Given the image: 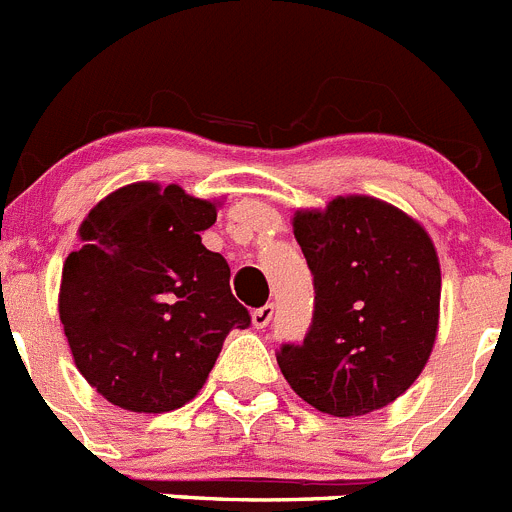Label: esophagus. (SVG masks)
Listing matches in <instances>:
<instances>
[{
    "instance_id": "34e87169",
    "label": "esophagus",
    "mask_w": 512,
    "mask_h": 512,
    "mask_svg": "<svg viewBox=\"0 0 512 512\" xmlns=\"http://www.w3.org/2000/svg\"><path fill=\"white\" fill-rule=\"evenodd\" d=\"M272 315H275V305L267 303L262 308L252 310V323H255V328H267V323L272 321Z\"/></svg>"
}]
</instances>
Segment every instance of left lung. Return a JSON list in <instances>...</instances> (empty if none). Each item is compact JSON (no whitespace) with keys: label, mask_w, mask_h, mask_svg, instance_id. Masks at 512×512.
Masks as SVG:
<instances>
[{"label":"left lung","mask_w":512,"mask_h":512,"mask_svg":"<svg viewBox=\"0 0 512 512\" xmlns=\"http://www.w3.org/2000/svg\"><path fill=\"white\" fill-rule=\"evenodd\" d=\"M293 232L315 303L303 343L280 346V371L318 412H376L429 361L442 293L437 250L417 219L361 194L300 209Z\"/></svg>","instance_id":"8db88e82"}]
</instances>
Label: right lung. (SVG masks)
<instances>
[{"instance_id":"right-lung-1","label":"right lung","mask_w":512,"mask_h":512,"mask_svg":"<svg viewBox=\"0 0 512 512\" xmlns=\"http://www.w3.org/2000/svg\"><path fill=\"white\" fill-rule=\"evenodd\" d=\"M214 222V202L138 181L100 199L80 224L83 247L62 265L60 321L78 371L116 407H184L227 333L250 326L227 260L202 245Z\"/></svg>"}]
</instances>
